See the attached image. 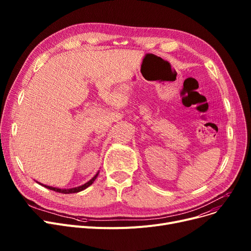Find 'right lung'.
<instances>
[{
    "label": "right lung",
    "instance_id": "add662e5",
    "mask_svg": "<svg viewBox=\"0 0 251 251\" xmlns=\"http://www.w3.org/2000/svg\"><path fill=\"white\" fill-rule=\"evenodd\" d=\"M99 173H100V171L99 172L92 177L89 181H87L86 183H84V184H82V185H80V186H77V187H73V188H67V189H62V188H57V187H52V186H49V185H45V184H43V183H39V182H37L38 184H41L42 186H44V187H46V188H48V189H50V190H54V191H56V192H59V193H64V194H69V193H76V192H79V191H82V190H84V189H86L88 186H90L92 183L95 182V180L97 179V177L99 176Z\"/></svg>",
    "mask_w": 251,
    "mask_h": 251
}]
</instances>
